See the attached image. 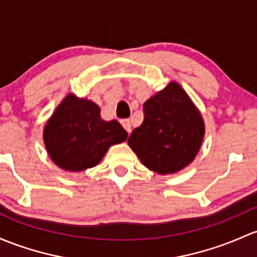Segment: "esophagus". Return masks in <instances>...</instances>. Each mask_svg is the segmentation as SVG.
Segmentation results:
<instances>
[{
    "label": "esophagus",
    "mask_w": 257,
    "mask_h": 257,
    "mask_svg": "<svg viewBox=\"0 0 257 257\" xmlns=\"http://www.w3.org/2000/svg\"><path fill=\"white\" fill-rule=\"evenodd\" d=\"M120 122H121V125L123 126V128H125L126 131L130 134V132H131V121H130L128 118H123V120H121Z\"/></svg>",
    "instance_id": "34e87169"
}]
</instances>
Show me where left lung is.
Returning a JSON list of instances; mask_svg holds the SVG:
<instances>
[{
  "label": "left lung",
  "instance_id": "obj_1",
  "mask_svg": "<svg viewBox=\"0 0 257 257\" xmlns=\"http://www.w3.org/2000/svg\"><path fill=\"white\" fill-rule=\"evenodd\" d=\"M143 106L145 120L127 141L142 164L161 175L191 164L202 145L205 121L184 88L172 81Z\"/></svg>",
  "mask_w": 257,
  "mask_h": 257
}]
</instances>
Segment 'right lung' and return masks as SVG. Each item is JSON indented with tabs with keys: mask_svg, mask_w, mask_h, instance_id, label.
I'll list each match as a JSON object with an SVG mask.
<instances>
[{
	"mask_svg": "<svg viewBox=\"0 0 257 257\" xmlns=\"http://www.w3.org/2000/svg\"><path fill=\"white\" fill-rule=\"evenodd\" d=\"M43 140L51 161L76 173L98 165L111 146L127 140V132L116 120H103L94 101L70 93L46 121Z\"/></svg>",
	"mask_w": 257,
	"mask_h": 257,
	"instance_id": "obj_1",
	"label": "right lung"
}]
</instances>
